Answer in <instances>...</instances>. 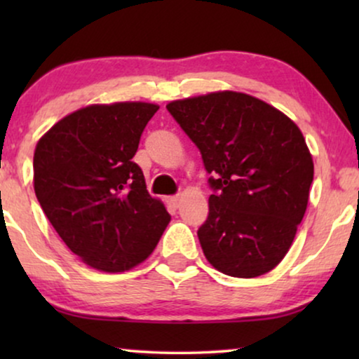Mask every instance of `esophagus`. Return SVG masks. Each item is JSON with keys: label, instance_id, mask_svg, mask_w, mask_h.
<instances>
[{"label": "esophagus", "instance_id": "esophagus-1", "mask_svg": "<svg viewBox=\"0 0 359 359\" xmlns=\"http://www.w3.org/2000/svg\"><path fill=\"white\" fill-rule=\"evenodd\" d=\"M180 196H170L168 199H166V203H168V205L170 208H173V209H178L180 208Z\"/></svg>", "mask_w": 359, "mask_h": 359}]
</instances>
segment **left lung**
<instances>
[{"instance_id": "1", "label": "left lung", "mask_w": 359, "mask_h": 359, "mask_svg": "<svg viewBox=\"0 0 359 359\" xmlns=\"http://www.w3.org/2000/svg\"><path fill=\"white\" fill-rule=\"evenodd\" d=\"M166 109L198 147L209 186L198 237L208 262L233 278H257L286 257L306 214L313 161L286 114L258 97L217 91Z\"/></svg>"}]
</instances>
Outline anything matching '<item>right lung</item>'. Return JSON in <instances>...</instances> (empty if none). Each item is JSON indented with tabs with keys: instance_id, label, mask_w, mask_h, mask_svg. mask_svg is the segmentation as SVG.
<instances>
[{
	"instance_id": "1",
	"label": "right lung",
	"mask_w": 359,
	"mask_h": 359,
	"mask_svg": "<svg viewBox=\"0 0 359 359\" xmlns=\"http://www.w3.org/2000/svg\"><path fill=\"white\" fill-rule=\"evenodd\" d=\"M150 102L93 104L58 121L34 151V191L60 238L88 266L121 273L154 252L171 220L132 161Z\"/></svg>"
}]
</instances>
